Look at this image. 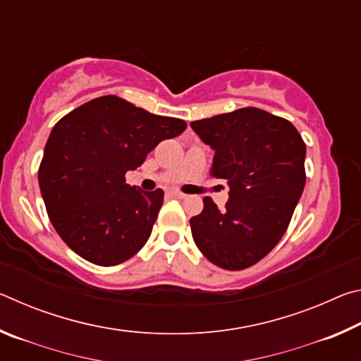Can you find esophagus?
Here are the masks:
<instances>
[{
    "mask_svg": "<svg viewBox=\"0 0 361 361\" xmlns=\"http://www.w3.org/2000/svg\"><path fill=\"white\" fill-rule=\"evenodd\" d=\"M170 195H172V197H176V199H185L186 197V194H183L180 191H172V192H170Z\"/></svg>",
    "mask_w": 361,
    "mask_h": 361,
    "instance_id": "obj_1",
    "label": "esophagus"
}]
</instances>
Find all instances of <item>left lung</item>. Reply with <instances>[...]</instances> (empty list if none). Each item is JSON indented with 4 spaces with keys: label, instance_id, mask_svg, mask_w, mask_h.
Wrapping results in <instances>:
<instances>
[{
    "label": "left lung",
    "instance_id": "8db88e82",
    "mask_svg": "<svg viewBox=\"0 0 361 361\" xmlns=\"http://www.w3.org/2000/svg\"><path fill=\"white\" fill-rule=\"evenodd\" d=\"M215 151L210 173L228 180L219 210L210 197L191 218L195 245L228 271L253 266L282 239L305 185V143L290 121L259 108L191 122Z\"/></svg>",
    "mask_w": 361,
    "mask_h": 361
}]
</instances>
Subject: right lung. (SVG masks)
Listing matches in <instances>:
<instances>
[{
    "label": "right lung",
    "instance_id": "add662e5",
    "mask_svg": "<svg viewBox=\"0 0 361 361\" xmlns=\"http://www.w3.org/2000/svg\"><path fill=\"white\" fill-rule=\"evenodd\" d=\"M185 129L183 119L151 114L116 95L84 103L54 126L38 180L49 219L73 252L97 266L121 264L140 252L164 191L127 185L126 173Z\"/></svg>",
    "mask_w": 361,
    "mask_h": 361
}]
</instances>
